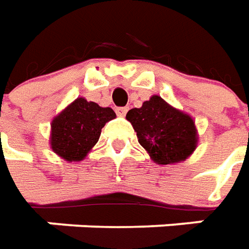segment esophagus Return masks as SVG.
<instances>
[{"instance_id":"1","label":"esophagus","mask_w":249,"mask_h":249,"mask_svg":"<svg viewBox=\"0 0 249 249\" xmlns=\"http://www.w3.org/2000/svg\"><path fill=\"white\" fill-rule=\"evenodd\" d=\"M126 111H128V107H117L116 108V113L120 117H124L126 114Z\"/></svg>"}]
</instances>
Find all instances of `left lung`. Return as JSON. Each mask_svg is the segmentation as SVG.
Wrapping results in <instances>:
<instances>
[{"label": "left lung", "mask_w": 249, "mask_h": 249, "mask_svg": "<svg viewBox=\"0 0 249 249\" xmlns=\"http://www.w3.org/2000/svg\"><path fill=\"white\" fill-rule=\"evenodd\" d=\"M126 120L150 159L161 164H175L187 159L197 147L193 118L172 107L161 96L153 95L142 107L131 108Z\"/></svg>", "instance_id": "1"}]
</instances>
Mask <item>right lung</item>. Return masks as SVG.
<instances>
[{"label":"right lung","instance_id":"right-lung-1","mask_svg":"<svg viewBox=\"0 0 249 249\" xmlns=\"http://www.w3.org/2000/svg\"><path fill=\"white\" fill-rule=\"evenodd\" d=\"M113 118V108L77 98L52 120L51 147L66 161H81L98 143L102 128Z\"/></svg>","mask_w":249,"mask_h":249}]
</instances>
